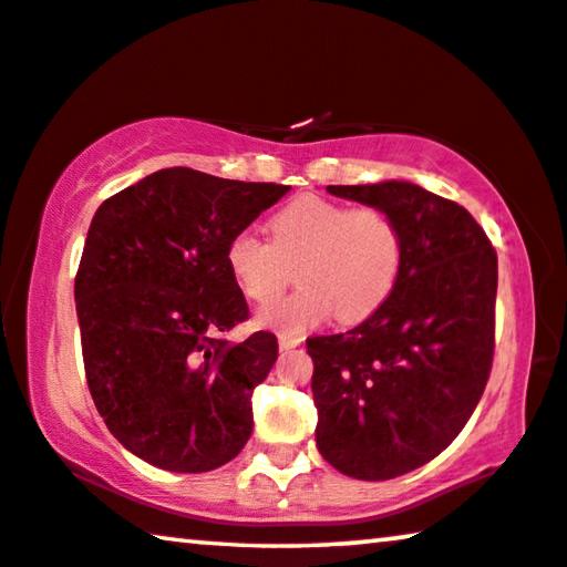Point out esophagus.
Returning a JSON list of instances; mask_svg holds the SVG:
<instances>
[{
  "instance_id": "obj_1",
  "label": "esophagus",
  "mask_w": 567,
  "mask_h": 567,
  "mask_svg": "<svg viewBox=\"0 0 567 567\" xmlns=\"http://www.w3.org/2000/svg\"><path fill=\"white\" fill-rule=\"evenodd\" d=\"M277 343H280V350H292V348L300 346V338H295V336H280V340H277Z\"/></svg>"
}]
</instances>
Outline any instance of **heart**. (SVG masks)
I'll use <instances>...</instances> for the list:
<instances>
[{"label":"heart","instance_id":"obj_1","mask_svg":"<svg viewBox=\"0 0 567 567\" xmlns=\"http://www.w3.org/2000/svg\"><path fill=\"white\" fill-rule=\"evenodd\" d=\"M224 265L247 300L264 305L295 271L301 287L257 312V326L300 336L336 312L340 322L371 318L391 298L403 267L399 221L379 206L300 196L269 221V241L251 229L231 235ZM293 271L290 274L289 269Z\"/></svg>","mask_w":567,"mask_h":567}]
</instances>
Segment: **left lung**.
<instances>
[{"instance_id": "obj_1", "label": "left lung", "mask_w": 567, "mask_h": 567, "mask_svg": "<svg viewBox=\"0 0 567 567\" xmlns=\"http://www.w3.org/2000/svg\"><path fill=\"white\" fill-rule=\"evenodd\" d=\"M328 192L389 212L403 267L361 326L308 338L316 442L348 477L393 480L442 454L477 409L494 353L497 251L464 206L419 184Z\"/></svg>"}]
</instances>
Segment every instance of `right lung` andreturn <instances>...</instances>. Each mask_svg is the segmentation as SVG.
<instances>
[{"mask_svg":"<svg viewBox=\"0 0 567 567\" xmlns=\"http://www.w3.org/2000/svg\"><path fill=\"white\" fill-rule=\"evenodd\" d=\"M287 192L174 166L97 206L75 277L85 375L105 426L138 460L199 474L247 444L277 338H224L249 318L224 249Z\"/></svg>","mask_w":567,"mask_h":567,"instance_id":"right-lung-1","label":"right lung"}]
</instances>
